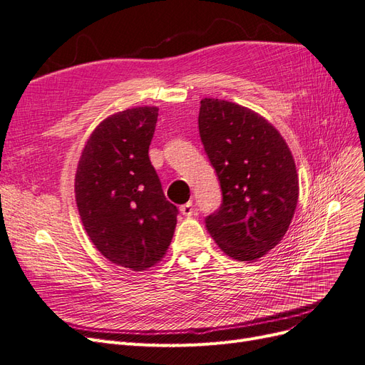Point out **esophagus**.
Instances as JSON below:
<instances>
[{
	"mask_svg": "<svg viewBox=\"0 0 365 365\" xmlns=\"http://www.w3.org/2000/svg\"><path fill=\"white\" fill-rule=\"evenodd\" d=\"M181 213L184 215V216H187V217H190V216H193L195 215V205H193V202L192 201H189L187 204H184V205H181Z\"/></svg>",
	"mask_w": 365,
	"mask_h": 365,
	"instance_id": "esophagus-1",
	"label": "esophagus"
}]
</instances>
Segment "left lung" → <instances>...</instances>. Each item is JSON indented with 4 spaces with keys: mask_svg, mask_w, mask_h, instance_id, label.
Instances as JSON below:
<instances>
[{
    "mask_svg": "<svg viewBox=\"0 0 365 365\" xmlns=\"http://www.w3.org/2000/svg\"><path fill=\"white\" fill-rule=\"evenodd\" d=\"M200 135L216 170L222 204L207 231L230 257L252 262L286 235L298 201L292 153L268 120L233 102L202 98Z\"/></svg>",
    "mask_w": 365,
    "mask_h": 365,
    "instance_id": "obj_1",
    "label": "left lung"
}]
</instances>
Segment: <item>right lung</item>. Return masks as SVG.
Here are the masks:
<instances>
[{
	"label": "right lung",
	"mask_w": 365,
	"mask_h": 365,
	"mask_svg": "<svg viewBox=\"0 0 365 365\" xmlns=\"http://www.w3.org/2000/svg\"><path fill=\"white\" fill-rule=\"evenodd\" d=\"M157 118V106L105 118L88 138L76 172V202L86 235L109 262L132 271L164 257L178 215L149 160Z\"/></svg>",
	"instance_id": "right-lung-1"
}]
</instances>
